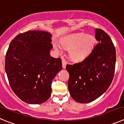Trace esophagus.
<instances>
[{"label": "esophagus", "instance_id": "obj_1", "mask_svg": "<svg viewBox=\"0 0 124 124\" xmlns=\"http://www.w3.org/2000/svg\"><path fill=\"white\" fill-rule=\"evenodd\" d=\"M67 64V61L64 59L62 60V65H63V68H66V66Z\"/></svg>", "mask_w": 124, "mask_h": 124}]
</instances>
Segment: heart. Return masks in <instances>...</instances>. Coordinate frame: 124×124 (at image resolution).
Returning <instances> with one entry per match:
<instances>
[{
	"mask_svg": "<svg viewBox=\"0 0 124 124\" xmlns=\"http://www.w3.org/2000/svg\"><path fill=\"white\" fill-rule=\"evenodd\" d=\"M94 41L95 40L92 36L78 34L64 40L61 44L66 49L71 50L70 55L73 61H80L84 60L90 53L93 46ZM54 48L57 52H60L57 45L54 46Z\"/></svg>",
	"mask_w": 124,
	"mask_h": 124,
	"instance_id": "1",
	"label": "heart"
}]
</instances>
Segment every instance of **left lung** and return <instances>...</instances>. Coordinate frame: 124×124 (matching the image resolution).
I'll use <instances>...</instances> for the list:
<instances>
[{
	"mask_svg": "<svg viewBox=\"0 0 124 124\" xmlns=\"http://www.w3.org/2000/svg\"><path fill=\"white\" fill-rule=\"evenodd\" d=\"M98 43L87 57L73 65L67 64L68 89L71 97L80 103L92 102L108 90L114 78L116 53L111 37L95 29Z\"/></svg>",
	"mask_w": 124,
	"mask_h": 124,
	"instance_id": "1",
	"label": "left lung"
}]
</instances>
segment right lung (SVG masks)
<instances>
[{
    "label": "right lung",
    "instance_id": "1",
    "mask_svg": "<svg viewBox=\"0 0 124 124\" xmlns=\"http://www.w3.org/2000/svg\"><path fill=\"white\" fill-rule=\"evenodd\" d=\"M49 32L28 31L17 35L5 55V69L12 90L29 104H40L50 98L52 82L62 70L61 59L50 55L53 45Z\"/></svg>",
    "mask_w": 124,
    "mask_h": 124
}]
</instances>
